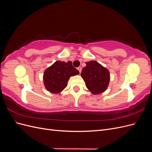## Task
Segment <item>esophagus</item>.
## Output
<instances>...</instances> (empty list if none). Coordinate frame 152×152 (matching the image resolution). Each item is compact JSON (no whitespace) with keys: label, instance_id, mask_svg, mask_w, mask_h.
I'll return each instance as SVG.
<instances>
[{"label":"esophagus","instance_id":"1","mask_svg":"<svg viewBox=\"0 0 152 152\" xmlns=\"http://www.w3.org/2000/svg\"><path fill=\"white\" fill-rule=\"evenodd\" d=\"M77 70L79 71V73H81V71H82V68H81L80 66H79V67H78V68H77Z\"/></svg>","mask_w":152,"mask_h":152}]
</instances>
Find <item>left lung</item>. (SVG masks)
<instances>
[{"instance_id": "left-lung-1", "label": "left lung", "mask_w": 152, "mask_h": 152, "mask_svg": "<svg viewBox=\"0 0 152 152\" xmlns=\"http://www.w3.org/2000/svg\"><path fill=\"white\" fill-rule=\"evenodd\" d=\"M86 64L80 75L87 88L93 94L103 93L107 90L110 80L108 70L96 61H89Z\"/></svg>"}]
</instances>
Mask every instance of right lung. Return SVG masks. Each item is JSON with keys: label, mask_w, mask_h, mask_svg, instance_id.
I'll list each match as a JSON object with an SVG mask.
<instances>
[{"label": "right lung", "mask_w": 152, "mask_h": 152, "mask_svg": "<svg viewBox=\"0 0 152 152\" xmlns=\"http://www.w3.org/2000/svg\"><path fill=\"white\" fill-rule=\"evenodd\" d=\"M79 74V70L72 66V61H57L45 70L44 84L50 93L58 94L67 86L68 81L72 76Z\"/></svg>", "instance_id": "1"}]
</instances>
